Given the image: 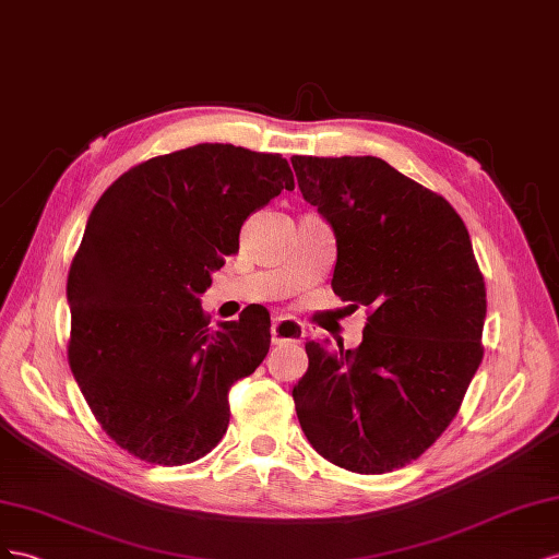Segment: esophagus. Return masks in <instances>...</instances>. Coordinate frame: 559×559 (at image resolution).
Instances as JSON below:
<instances>
[{
    "mask_svg": "<svg viewBox=\"0 0 559 559\" xmlns=\"http://www.w3.org/2000/svg\"><path fill=\"white\" fill-rule=\"evenodd\" d=\"M305 334V325L295 318H274V323H271V342L274 344H299Z\"/></svg>",
    "mask_w": 559,
    "mask_h": 559,
    "instance_id": "obj_1",
    "label": "esophagus"
}]
</instances>
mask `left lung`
Listing matches in <instances>:
<instances>
[{"instance_id": "left-lung-1", "label": "left lung", "mask_w": 559, "mask_h": 559, "mask_svg": "<svg viewBox=\"0 0 559 559\" xmlns=\"http://www.w3.org/2000/svg\"><path fill=\"white\" fill-rule=\"evenodd\" d=\"M293 168L337 236L334 295L368 309L358 348L307 342L297 419L334 466L403 468L452 424L483 362L487 293L468 229L377 156H293Z\"/></svg>"}]
</instances>
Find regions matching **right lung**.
I'll list each match as a JSON object with an SVG mask.
<instances>
[{
  "mask_svg": "<svg viewBox=\"0 0 559 559\" xmlns=\"http://www.w3.org/2000/svg\"><path fill=\"white\" fill-rule=\"evenodd\" d=\"M283 189L281 154L205 142L133 166L95 203L68 276V360L123 452L182 466L227 433V393L266 358L271 321L243 309L213 328L199 295Z\"/></svg>",
  "mask_w": 559,
  "mask_h": 559,
  "instance_id": "1",
  "label": "right lung"
}]
</instances>
